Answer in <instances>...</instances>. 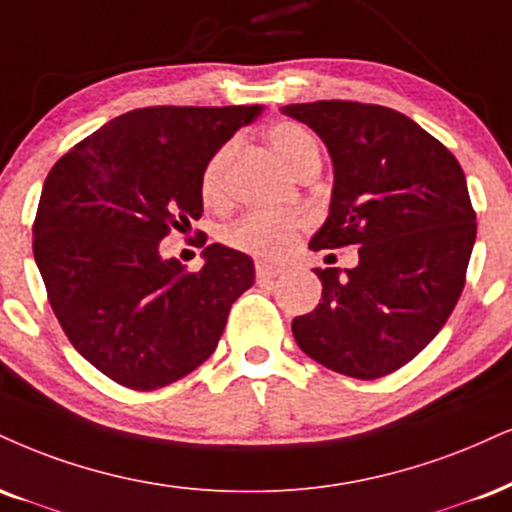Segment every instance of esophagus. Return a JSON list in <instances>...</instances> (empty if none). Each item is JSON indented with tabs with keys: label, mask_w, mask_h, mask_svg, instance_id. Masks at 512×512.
Instances as JSON below:
<instances>
[{
	"label": "esophagus",
	"mask_w": 512,
	"mask_h": 512,
	"mask_svg": "<svg viewBox=\"0 0 512 512\" xmlns=\"http://www.w3.org/2000/svg\"><path fill=\"white\" fill-rule=\"evenodd\" d=\"M257 281H272L281 274V267H274V264L267 262H257Z\"/></svg>",
	"instance_id": "obj_1"
}]
</instances>
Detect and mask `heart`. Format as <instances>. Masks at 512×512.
I'll list each match as a JSON object with an SVG mask.
<instances>
[{"label": "heart", "mask_w": 512, "mask_h": 512, "mask_svg": "<svg viewBox=\"0 0 512 512\" xmlns=\"http://www.w3.org/2000/svg\"><path fill=\"white\" fill-rule=\"evenodd\" d=\"M269 145L288 169H295L310 152L319 147L310 133L298 123H276L269 131ZM233 155V145H224L207 159L200 176L202 200L209 205H219L226 197V166ZM303 229V219L295 214H272V212H248L238 221H233L224 231V240L240 252H248L260 260H281L293 248L298 231Z\"/></svg>", "instance_id": "b5f03b06"}]
</instances>
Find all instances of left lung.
Masks as SVG:
<instances>
[{
  "label": "left lung",
  "mask_w": 512,
  "mask_h": 512,
  "mask_svg": "<svg viewBox=\"0 0 512 512\" xmlns=\"http://www.w3.org/2000/svg\"><path fill=\"white\" fill-rule=\"evenodd\" d=\"M334 164L329 217L312 250L357 245L360 262L315 269L322 303L295 317L300 350L355 379L410 362L451 317L465 286L477 224L458 159L434 135L379 104H288Z\"/></svg>",
  "instance_id": "8db88e82"
}]
</instances>
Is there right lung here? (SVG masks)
<instances>
[{
    "label": "right lung",
    "instance_id": "right-lung-1",
    "mask_svg": "<svg viewBox=\"0 0 512 512\" xmlns=\"http://www.w3.org/2000/svg\"><path fill=\"white\" fill-rule=\"evenodd\" d=\"M262 109H133L47 174L33 255L49 305L73 348L116 384L152 391L200 367L255 283L245 252L212 243L188 274L159 255V240L202 217L207 159Z\"/></svg>",
    "mask_w": 512,
    "mask_h": 512
}]
</instances>
